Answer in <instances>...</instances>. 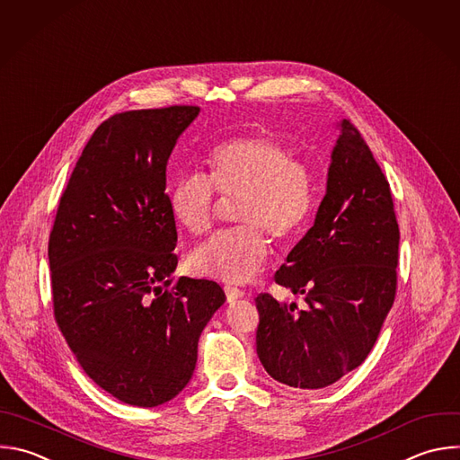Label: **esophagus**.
Segmentation results:
<instances>
[{
  "mask_svg": "<svg viewBox=\"0 0 460 460\" xmlns=\"http://www.w3.org/2000/svg\"><path fill=\"white\" fill-rule=\"evenodd\" d=\"M224 290H226V296H227V301H229V303H234V301H238L240 297L245 296V292H243L242 288L233 287V285H226Z\"/></svg>",
  "mask_w": 460,
  "mask_h": 460,
  "instance_id": "1",
  "label": "esophagus"
}]
</instances>
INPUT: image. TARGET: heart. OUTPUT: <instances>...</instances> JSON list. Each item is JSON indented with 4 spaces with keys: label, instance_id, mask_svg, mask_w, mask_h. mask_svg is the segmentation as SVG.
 <instances>
[{
    "label": "heart",
    "instance_id": "heart-1",
    "mask_svg": "<svg viewBox=\"0 0 460 460\" xmlns=\"http://www.w3.org/2000/svg\"><path fill=\"white\" fill-rule=\"evenodd\" d=\"M209 175L184 173L170 191L177 224L204 234L215 222L218 193L236 200L233 229L218 231L188 256L193 274L227 283L249 281L265 263L269 234L285 242L296 236L316 209V173L278 137L251 133L211 149Z\"/></svg>",
    "mask_w": 460,
    "mask_h": 460
}]
</instances>
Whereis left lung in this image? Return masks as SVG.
<instances>
[{
	"label": "left lung",
	"instance_id": "1",
	"mask_svg": "<svg viewBox=\"0 0 460 460\" xmlns=\"http://www.w3.org/2000/svg\"><path fill=\"white\" fill-rule=\"evenodd\" d=\"M399 226L390 184L359 129L341 122L327 195L274 281L307 309L254 297L256 352L267 374L303 390L325 388L358 368L377 341L397 290Z\"/></svg>",
	"mask_w": 460,
	"mask_h": 460
}]
</instances>
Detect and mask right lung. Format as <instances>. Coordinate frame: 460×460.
<instances>
[{
    "label": "right lung",
    "mask_w": 460,
    "mask_h": 460,
    "mask_svg": "<svg viewBox=\"0 0 460 460\" xmlns=\"http://www.w3.org/2000/svg\"><path fill=\"white\" fill-rule=\"evenodd\" d=\"M199 106L131 110L90 137L49 240L54 318L88 377L151 408L191 379L199 338L226 301L217 281L170 278L179 258L166 166Z\"/></svg>",
    "instance_id": "right-lung-1"
}]
</instances>
